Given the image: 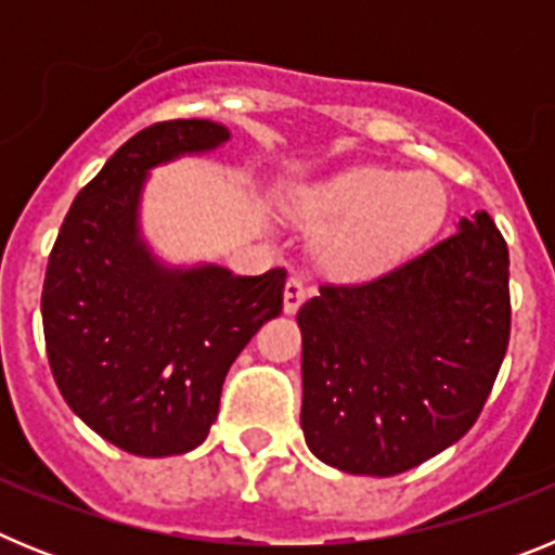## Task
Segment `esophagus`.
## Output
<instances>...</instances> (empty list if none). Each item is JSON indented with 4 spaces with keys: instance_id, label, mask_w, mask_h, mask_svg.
Here are the masks:
<instances>
[{
    "instance_id": "esophagus-1",
    "label": "esophagus",
    "mask_w": 555,
    "mask_h": 555,
    "mask_svg": "<svg viewBox=\"0 0 555 555\" xmlns=\"http://www.w3.org/2000/svg\"><path fill=\"white\" fill-rule=\"evenodd\" d=\"M306 297H308L306 281H302V278H297V274H294V278H288L286 288H283V311L297 313V308L306 302Z\"/></svg>"
}]
</instances>
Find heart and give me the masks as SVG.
Segmentation results:
<instances>
[{
    "instance_id": "b5f03b06",
    "label": "heart",
    "mask_w": 555,
    "mask_h": 555,
    "mask_svg": "<svg viewBox=\"0 0 555 555\" xmlns=\"http://www.w3.org/2000/svg\"><path fill=\"white\" fill-rule=\"evenodd\" d=\"M320 210L336 222L320 244L322 263L341 278L370 281L434 238L448 214V191L425 171L366 166L327 185Z\"/></svg>"
}]
</instances>
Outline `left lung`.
I'll return each mask as SVG.
<instances>
[{
    "label": "left lung",
    "instance_id": "8db88e82",
    "mask_svg": "<svg viewBox=\"0 0 555 555\" xmlns=\"http://www.w3.org/2000/svg\"><path fill=\"white\" fill-rule=\"evenodd\" d=\"M297 325L308 450L350 475L405 473L487 403L512 331L508 247L478 210L377 281L322 286Z\"/></svg>",
    "mask_w": 555,
    "mask_h": 555
}]
</instances>
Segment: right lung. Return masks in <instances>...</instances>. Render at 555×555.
<instances>
[{"label":"right lung","mask_w":555,"mask_h":555,"mask_svg":"<svg viewBox=\"0 0 555 555\" xmlns=\"http://www.w3.org/2000/svg\"><path fill=\"white\" fill-rule=\"evenodd\" d=\"M228 141L210 119L135 132L77 194L49 255L41 313L57 389L88 428L132 455L199 448L230 364L283 311V269L242 278L219 263L175 267L141 233L150 171Z\"/></svg>","instance_id":"add662e5"}]
</instances>
